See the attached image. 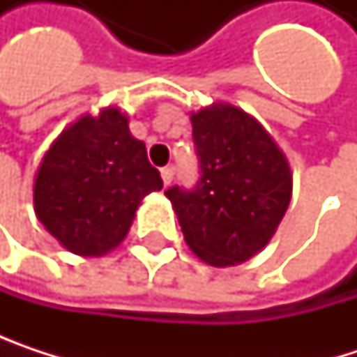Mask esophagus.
I'll use <instances>...</instances> for the list:
<instances>
[{
  "label": "esophagus",
  "mask_w": 357,
  "mask_h": 357,
  "mask_svg": "<svg viewBox=\"0 0 357 357\" xmlns=\"http://www.w3.org/2000/svg\"><path fill=\"white\" fill-rule=\"evenodd\" d=\"M161 178H163V183H165V185H169L172 179H174V167H163V169H161Z\"/></svg>",
  "instance_id": "obj_1"
}]
</instances>
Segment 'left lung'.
<instances>
[{
    "mask_svg": "<svg viewBox=\"0 0 357 357\" xmlns=\"http://www.w3.org/2000/svg\"><path fill=\"white\" fill-rule=\"evenodd\" d=\"M198 181L165 196L185 244L213 266L252 258L266 246L291 198V172L271 134L246 111L213 105L192 115Z\"/></svg>",
    "mask_w": 357,
    "mask_h": 357,
    "instance_id": "obj_1",
    "label": "left lung"
}]
</instances>
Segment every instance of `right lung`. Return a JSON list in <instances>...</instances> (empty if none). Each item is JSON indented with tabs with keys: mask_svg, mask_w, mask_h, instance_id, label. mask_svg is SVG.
<instances>
[{
	"mask_svg": "<svg viewBox=\"0 0 357 357\" xmlns=\"http://www.w3.org/2000/svg\"><path fill=\"white\" fill-rule=\"evenodd\" d=\"M163 188L146 146L119 109L84 115L61 132L43 157L35 211L66 250L101 256L128 234L142 198Z\"/></svg>",
	"mask_w": 357,
	"mask_h": 357,
	"instance_id": "1",
	"label": "right lung"
}]
</instances>
